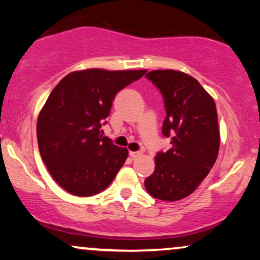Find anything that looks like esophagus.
Returning a JSON list of instances; mask_svg holds the SVG:
<instances>
[{
  "label": "esophagus",
  "instance_id": "1",
  "mask_svg": "<svg viewBox=\"0 0 260 260\" xmlns=\"http://www.w3.org/2000/svg\"><path fill=\"white\" fill-rule=\"evenodd\" d=\"M142 151H129V156L132 157V159H136V157H139L142 156Z\"/></svg>",
  "mask_w": 260,
  "mask_h": 260
}]
</instances>
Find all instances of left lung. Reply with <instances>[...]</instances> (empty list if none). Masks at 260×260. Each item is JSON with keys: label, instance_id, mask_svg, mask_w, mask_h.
<instances>
[{"label": "left lung", "instance_id": "8db88e82", "mask_svg": "<svg viewBox=\"0 0 260 260\" xmlns=\"http://www.w3.org/2000/svg\"><path fill=\"white\" fill-rule=\"evenodd\" d=\"M147 79L162 95L166 117L162 134L168 151L155 157L154 172L144 184L151 197L175 202L192 194L215 164L220 147L213 98L193 77L178 71H151Z\"/></svg>", "mask_w": 260, "mask_h": 260}]
</instances>
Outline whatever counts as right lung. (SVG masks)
Segmentation results:
<instances>
[{"instance_id":"add662e5","label":"right lung","mask_w":260,"mask_h":260,"mask_svg":"<svg viewBox=\"0 0 260 260\" xmlns=\"http://www.w3.org/2000/svg\"><path fill=\"white\" fill-rule=\"evenodd\" d=\"M147 71L85 70L67 74L53 88L38 118L41 159L71 194L90 197L111 184L128 156L126 148L104 137L118 91Z\"/></svg>"}]
</instances>
